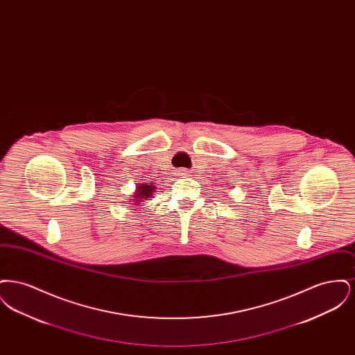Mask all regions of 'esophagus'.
Segmentation results:
<instances>
[{
	"mask_svg": "<svg viewBox=\"0 0 355 355\" xmlns=\"http://www.w3.org/2000/svg\"><path fill=\"white\" fill-rule=\"evenodd\" d=\"M180 174H181V175H190V171H189V170H180Z\"/></svg>",
	"mask_w": 355,
	"mask_h": 355,
	"instance_id": "obj_1",
	"label": "esophagus"
}]
</instances>
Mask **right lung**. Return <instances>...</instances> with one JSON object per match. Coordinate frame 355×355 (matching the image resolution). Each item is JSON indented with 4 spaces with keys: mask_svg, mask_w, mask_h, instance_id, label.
Returning a JSON list of instances; mask_svg holds the SVG:
<instances>
[{
    "mask_svg": "<svg viewBox=\"0 0 355 355\" xmlns=\"http://www.w3.org/2000/svg\"><path fill=\"white\" fill-rule=\"evenodd\" d=\"M154 186L153 185H139L137 186V191L135 193V202L139 203L145 200H148L149 197H153L152 194L154 193Z\"/></svg>",
    "mask_w": 355,
    "mask_h": 355,
    "instance_id": "obj_1",
    "label": "right lung"
}]
</instances>
